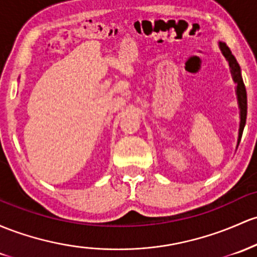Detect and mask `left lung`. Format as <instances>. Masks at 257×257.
Instances as JSON below:
<instances>
[{"instance_id":"1","label":"left lung","mask_w":257,"mask_h":257,"mask_svg":"<svg viewBox=\"0 0 257 257\" xmlns=\"http://www.w3.org/2000/svg\"><path fill=\"white\" fill-rule=\"evenodd\" d=\"M219 47H221L222 53L224 55V57L227 58L228 63H229L234 81L236 83V95H238L239 108H240V128H239V138H238V145H239V143H240V139H241V135H243L245 123H246V113H247L246 90H245L243 78H241L240 67H239L235 57L232 55V52H230V50L228 49V46L224 44V42H219Z\"/></svg>"}]
</instances>
